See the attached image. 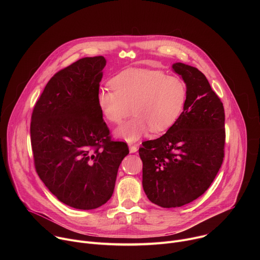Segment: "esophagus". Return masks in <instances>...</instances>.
Masks as SVG:
<instances>
[{
	"label": "esophagus",
	"mask_w": 260,
	"mask_h": 260,
	"mask_svg": "<svg viewBox=\"0 0 260 260\" xmlns=\"http://www.w3.org/2000/svg\"><path fill=\"white\" fill-rule=\"evenodd\" d=\"M128 147H129V152H131V153H135V152H137V150H138V147H137L136 145L128 144Z\"/></svg>",
	"instance_id": "obj_1"
}]
</instances>
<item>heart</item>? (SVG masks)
<instances>
[{"label": "heart", "mask_w": 260, "mask_h": 260, "mask_svg": "<svg viewBox=\"0 0 260 260\" xmlns=\"http://www.w3.org/2000/svg\"><path fill=\"white\" fill-rule=\"evenodd\" d=\"M112 86L100 88L96 103L104 117L114 124L133 109L134 116L116 131L127 142L139 140L149 127L152 133L170 128L181 116L188 96L183 79L158 70L122 71L112 79Z\"/></svg>", "instance_id": "heart-1"}]
</instances>
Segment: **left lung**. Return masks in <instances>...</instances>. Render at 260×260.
<instances>
[{
    "label": "left lung",
    "instance_id": "8db88e82",
    "mask_svg": "<svg viewBox=\"0 0 260 260\" xmlns=\"http://www.w3.org/2000/svg\"><path fill=\"white\" fill-rule=\"evenodd\" d=\"M173 69L187 85L186 105L165 135L139 148L144 191L162 208L182 207L204 194L223 162L225 145L223 104L206 76L182 62Z\"/></svg>",
    "mask_w": 260,
    "mask_h": 260
}]
</instances>
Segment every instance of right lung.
<instances>
[{"label": "right lung", "mask_w": 260, "mask_h": 260, "mask_svg": "<svg viewBox=\"0 0 260 260\" xmlns=\"http://www.w3.org/2000/svg\"><path fill=\"white\" fill-rule=\"evenodd\" d=\"M104 56L83 57L50 78L30 120L37 174L61 203L91 210L112 197L129 150L113 141L96 103Z\"/></svg>", "instance_id": "obj_1"}]
</instances>
